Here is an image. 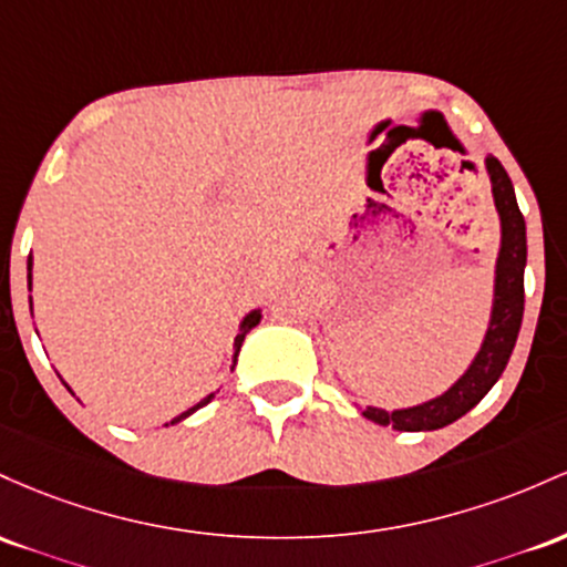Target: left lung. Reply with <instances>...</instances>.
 <instances>
[{"mask_svg": "<svg viewBox=\"0 0 567 567\" xmlns=\"http://www.w3.org/2000/svg\"><path fill=\"white\" fill-rule=\"evenodd\" d=\"M487 174L493 182L495 208L501 216V254L495 265V300L489 327L482 342L480 353L472 361L457 383L442 396L431 402L410 406V410H378L367 406L364 417L380 425H393L396 431H436L455 423L466 415L472 406L485 399V393L495 385L508 364V355L514 351L519 327H523L525 310V262H527V238H525V216L517 206L512 179L498 157H487Z\"/></svg>", "mask_w": 567, "mask_h": 567, "instance_id": "left-lung-1", "label": "left lung"}]
</instances>
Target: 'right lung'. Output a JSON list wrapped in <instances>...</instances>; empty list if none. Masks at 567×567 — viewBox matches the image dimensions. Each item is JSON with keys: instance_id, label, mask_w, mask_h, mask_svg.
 I'll use <instances>...</instances> for the list:
<instances>
[{"instance_id": "obj_1", "label": "right lung", "mask_w": 567, "mask_h": 567, "mask_svg": "<svg viewBox=\"0 0 567 567\" xmlns=\"http://www.w3.org/2000/svg\"><path fill=\"white\" fill-rule=\"evenodd\" d=\"M29 289H31V259H29ZM259 318H262V316H259V310H254V313L246 316V318H244V323H240V332H238V337H235V359H238V351H240V346H244V337H246V332H249L251 327H257ZM212 399H214V393H208V396L203 399V402H198L195 406H189L187 412H182V415H179V417H174V421H171V423H179V421H184V417L193 415V412H195V410H200V406H206L208 402H212Z\"/></svg>"}]
</instances>
